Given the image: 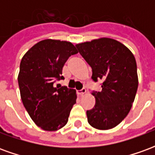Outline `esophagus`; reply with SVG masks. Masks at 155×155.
Listing matches in <instances>:
<instances>
[{
  "label": "esophagus",
  "instance_id": "34e87169",
  "mask_svg": "<svg viewBox=\"0 0 155 155\" xmlns=\"http://www.w3.org/2000/svg\"><path fill=\"white\" fill-rule=\"evenodd\" d=\"M77 94L79 96H83V95H84V94H86V90H85V89H82L81 91H78Z\"/></svg>",
  "mask_w": 155,
  "mask_h": 155
}]
</instances>
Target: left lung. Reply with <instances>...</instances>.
<instances>
[{"label":"left lung","instance_id":"1","mask_svg":"<svg viewBox=\"0 0 155 155\" xmlns=\"http://www.w3.org/2000/svg\"><path fill=\"white\" fill-rule=\"evenodd\" d=\"M92 68V79L103 81L101 92H92L95 104L86 111L88 123L100 130L117 126L127 116L135 98L139 79L135 58L114 39L101 37L75 45Z\"/></svg>","mask_w":155,"mask_h":155}]
</instances>
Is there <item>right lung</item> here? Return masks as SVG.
<instances>
[{"label": "right lung", "mask_w": 155, "mask_h": 155, "mask_svg": "<svg viewBox=\"0 0 155 155\" xmlns=\"http://www.w3.org/2000/svg\"><path fill=\"white\" fill-rule=\"evenodd\" d=\"M77 53L70 41L45 39L22 57L18 74L21 98L31 120L43 130L56 131L67 124L76 103V91L54 84L63 79L62 69L68 58Z\"/></svg>", "instance_id": "add662e5"}]
</instances>
